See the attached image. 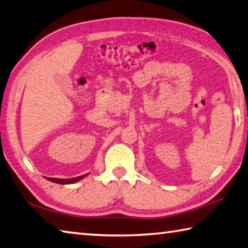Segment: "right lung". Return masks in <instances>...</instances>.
Here are the masks:
<instances>
[{
  "instance_id": "right-lung-1",
  "label": "right lung",
  "mask_w": 248,
  "mask_h": 248,
  "mask_svg": "<svg viewBox=\"0 0 248 248\" xmlns=\"http://www.w3.org/2000/svg\"><path fill=\"white\" fill-rule=\"evenodd\" d=\"M86 175H83V176H78L76 177V178H70V179H59V178H48L49 181H53L55 184H60V185H70V184H74V182H77L78 180L83 179L84 177H86Z\"/></svg>"
}]
</instances>
